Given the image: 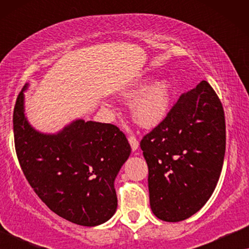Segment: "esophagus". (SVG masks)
<instances>
[{
	"instance_id": "34e87169",
	"label": "esophagus",
	"mask_w": 249,
	"mask_h": 249,
	"mask_svg": "<svg viewBox=\"0 0 249 249\" xmlns=\"http://www.w3.org/2000/svg\"><path fill=\"white\" fill-rule=\"evenodd\" d=\"M128 141H129V144H130V146H131L132 151H134V152L137 151V148H138V146H139V142L137 141V138H136L135 136H129Z\"/></svg>"
}]
</instances>
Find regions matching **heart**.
I'll return each instance as SVG.
<instances>
[{
	"label": "heart",
	"mask_w": 249,
	"mask_h": 249,
	"mask_svg": "<svg viewBox=\"0 0 249 249\" xmlns=\"http://www.w3.org/2000/svg\"><path fill=\"white\" fill-rule=\"evenodd\" d=\"M131 102V115L136 124L145 128L155 127L169 114L172 104V86L166 79L138 84L122 95Z\"/></svg>",
	"instance_id": "obj_1"
}]
</instances>
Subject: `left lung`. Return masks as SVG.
Listing matches in <instances>:
<instances>
[{
	"label": "left lung",
	"instance_id": "8db88e82",
	"mask_svg": "<svg viewBox=\"0 0 249 249\" xmlns=\"http://www.w3.org/2000/svg\"><path fill=\"white\" fill-rule=\"evenodd\" d=\"M141 148L154 215L179 222L198 212L215 189L226 153L224 111L211 85L203 80L182 94Z\"/></svg>",
	"mask_w": 249,
	"mask_h": 249
}]
</instances>
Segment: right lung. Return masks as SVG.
I'll return each instance as SVG.
<instances>
[{"label":"right lung","mask_w":249,"mask_h":249,"mask_svg":"<svg viewBox=\"0 0 249 249\" xmlns=\"http://www.w3.org/2000/svg\"><path fill=\"white\" fill-rule=\"evenodd\" d=\"M23 90L13 111L15 146L34 192L57 215L85 227L110 220L118 206L114 180L131 147L117 125L78 119L43 134L25 115Z\"/></svg>","instance_id":"obj_1"}]
</instances>
